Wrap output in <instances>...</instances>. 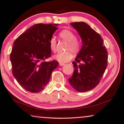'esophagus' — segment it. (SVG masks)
<instances>
[{
	"instance_id": "obj_1",
	"label": "esophagus",
	"mask_w": 124,
	"mask_h": 124,
	"mask_svg": "<svg viewBox=\"0 0 124 124\" xmlns=\"http://www.w3.org/2000/svg\"><path fill=\"white\" fill-rule=\"evenodd\" d=\"M60 65H61V66H63V65H64L65 64L64 63H62V62H60L59 63Z\"/></svg>"
}]
</instances>
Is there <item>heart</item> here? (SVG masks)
Segmentation results:
<instances>
[{
    "label": "heart",
    "mask_w": 124,
    "mask_h": 124,
    "mask_svg": "<svg viewBox=\"0 0 124 124\" xmlns=\"http://www.w3.org/2000/svg\"><path fill=\"white\" fill-rule=\"evenodd\" d=\"M61 39L67 42L64 53H59L54 56V59L60 62L65 63L70 61L72 59V52L74 54L78 53L81 48L82 42L80 39L76 37L75 34L69 30H63L59 34ZM50 49L55 52L56 48V40L54 37H52L49 41Z\"/></svg>",
    "instance_id": "heart-1"
}]
</instances>
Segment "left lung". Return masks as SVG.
Instances as JSON below:
<instances>
[{"mask_svg":"<svg viewBox=\"0 0 124 124\" xmlns=\"http://www.w3.org/2000/svg\"><path fill=\"white\" fill-rule=\"evenodd\" d=\"M81 36L83 45L75 61L70 84L77 91L83 93L99 83L108 66V53L100 34L83 22L71 23Z\"/></svg>","mask_w":124,"mask_h":124,"instance_id":"1","label":"left lung"}]
</instances>
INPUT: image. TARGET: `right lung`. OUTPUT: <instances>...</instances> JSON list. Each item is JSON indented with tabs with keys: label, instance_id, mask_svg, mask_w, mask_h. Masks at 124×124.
<instances>
[{
	"label": "right lung",
	"instance_id": "right-lung-1",
	"mask_svg": "<svg viewBox=\"0 0 124 124\" xmlns=\"http://www.w3.org/2000/svg\"><path fill=\"white\" fill-rule=\"evenodd\" d=\"M57 25L36 24L14 42L10 54L12 74L19 84L31 93L42 90L59 65L56 60L45 61L51 56L49 41Z\"/></svg>",
	"mask_w": 124,
	"mask_h": 124
}]
</instances>
